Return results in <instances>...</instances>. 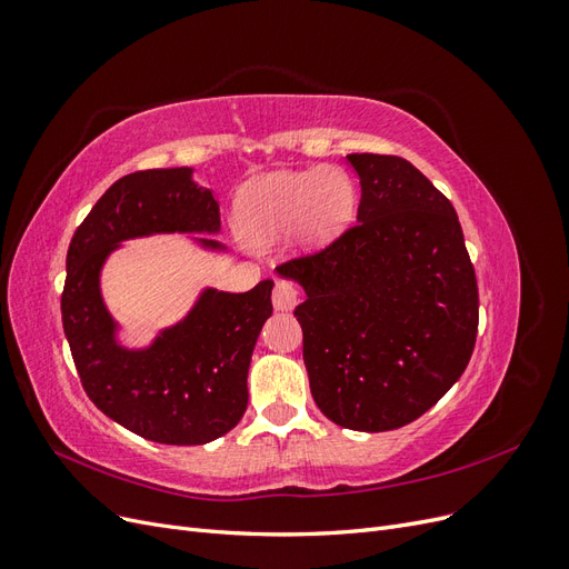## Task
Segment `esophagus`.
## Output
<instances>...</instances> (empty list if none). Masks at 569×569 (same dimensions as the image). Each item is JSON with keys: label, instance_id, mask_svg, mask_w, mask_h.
<instances>
[{"label": "esophagus", "instance_id": "esophagus-1", "mask_svg": "<svg viewBox=\"0 0 569 569\" xmlns=\"http://www.w3.org/2000/svg\"><path fill=\"white\" fill-rule=\"evenodd\" d=\"M297 303H299V291H297L295 284L287 282V280H278V282H274V289H272V306H274V311L287 313V311H291V308H295Z\"/></svg>", "mask_w": 569, "mask_h": 569}]
</instances>
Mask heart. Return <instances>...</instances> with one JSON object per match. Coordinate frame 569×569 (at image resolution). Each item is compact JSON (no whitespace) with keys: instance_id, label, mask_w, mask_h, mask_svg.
<instances>
[{"instance_id":"b5f03b06","label":"heart","mask_w":569,"mask_h":569,"mask_svg":"<svg viewBox=\"0 0 569 569\" xmlns=\"http://www.w3.org/2000/svg\"><path fill=\"white\" fill-rule=\"evenodd\" d=\"M353 209L356 187L341 170H274L239 189L234 234L249 249H268L295 228V244L316 251L347 230Z\"/></svg>"}]
</instances>
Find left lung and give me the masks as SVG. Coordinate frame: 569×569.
<instances>
[{
  "label": "left lung",
  "mask_w": 569,
  "mask_h": 569,
  "mask_svg": "<svg viewBox=\"0 0 569 569\" xmlns=\"http://www.w3.org/2000/svg\"><path fill=\"white\" fill-rule=\"evenodd\" d=\"M358 216L325 251L278 274L303 289L295 316L325 418L389 432L432 408L468 368L477 339L475 268L453 203L399 157L349 153Z\"/></svg>",
  "instance_id": "8db88e82"
}]
</instances>
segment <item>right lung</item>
Segmentation results:
<instances>
[{"label": "right lung", "mask_w": 569, "mask_h": 569, "mask_svg": "<svg viewBox=\"0 0 569 569\" xmlns=\"http://www.w3.org/2000/svg\"><path fill=\"white\" fill-rule=\"evenodd\" d=\"M194 234L206 253H228L218 201L194 168H153L116 180L76 230L66 256L63 332L92 403L113 422L157 443H209L242 420L256 339L272 316V282L244 295L203 287L189 311L130 347L101 295V272L128 239ZM211 233V238H197Z\"/></svg>", "instance_id": "1"}]
</instances>
